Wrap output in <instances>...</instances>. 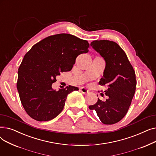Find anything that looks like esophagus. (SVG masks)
<instances>
[{"label": "esophagus", "instance_id": "esophagus-1", "mask_svg": "<svg viewBox=\"0 0 156 156\" xmlns=\"http://www.w3.org/2000/svg\"><path fill=\"white\" fill-rule=\"evenodd\" d=\"M80 91L82 92L83 94H87L89 93V91L88 90L86 89L85 88H83V87L80 88Z\"/></svg>", "mask_w": 156, "mask_h": 156}]
</instances>
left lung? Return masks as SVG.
I'll return each mask as SVG.
<instances>
[{
    "instance_id": "8db88e82",
    "label": "left lung",
    "mask_w": 156,
    "mask_h": 156,
    "mask_svg": "<svg viewBox=\"0 0 156 156\" xmlns=\"http://www.w3.org/2000/svg\"><path fill=\"white\" fill-rule=\"evenodd\" d=\"M90 45L105 60L103 77L99 84L105 86V102L98 101L89 109L95 110L105 125H112L125 117L134 96L136 81L135 73L126 54L113 41L94 40ZM98 96V95H97Z\"/></svg>"
}]
</instances>
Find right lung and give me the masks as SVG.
<instances>
[{"label":"right lung","mask_w":156,"mask_h":156,"mask_svg":"<svg viewBox=\"0 0 156 156\" xmlns=\"http://www.w3.org/2000/svg\"><path fill=\"white\" fill-rule=\"evenodd\" d=\"M89 44L68 34L49 36L31 47L18 69L17 88L21 104L37 121L55 118L62 111L69 94L78 88H52L61 72L71 70L78 55L88 52Z\"/></svg>","instance_id":"obj_1"}]
</instances>
